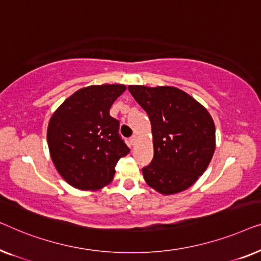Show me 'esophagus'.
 Returning <instances> with one entry per match:
<instances>
[{
    "mask_svg": "<svg viewBox=\"0 0 261 261\" xmlns=\"http://www.w3.org/2000/svg\"><path fill=\"white\" fill-rule=\"evenodd\" d=\"M137 141H138V137L136 135L132 136V137L129 139V142H130L131 145H136V143H137Z\"/></svg>",
    "mask_w": 261,
    "mask_h": 261,
    "instance_id": "1",
    "label": "esophagus"
}]
</instances>
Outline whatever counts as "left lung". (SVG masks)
<instances>
[{
  "instance_id": "1",
  "label": "left lung",
  "mask_w": 261,
  "mask_h": 261,
  "mask_svg": "<svg viewBox=\"0 0 261 261\" xmlns=\"http://www.w3.org/2000/svg\"><path fill=\"white\" fill-rule=\"evenodd\" d=\"M127 89L151 123L153 159L142 169L145 182L166 195L188 189L205 171L215 150V125L209 112L176 87Z\"/></svg>"
}]
</instances>
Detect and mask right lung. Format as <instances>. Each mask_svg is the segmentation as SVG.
Here are the masks:
<instances>
[{
	"mask_svg": "<svg viewBox=\"0 0 261 261\" xmlns=\"http://www.w3.org/2000/svg\"><path fill=\"white\" fill-rule=\"evenodd\" d=\"M126 87L119 84L80 89L53 113L47 129L50 157L66 182L82 190L109 185L130 149L110 109Z\"/></svg>",
	"mask_w": 261,
	"mask_h": 261,
	"instance_id": "right-lung-1",
	"label": "right lung"
}]
</instances>
